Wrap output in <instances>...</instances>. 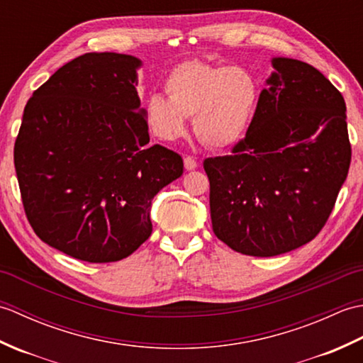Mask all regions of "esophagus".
<instances>
[{"instance_id":"obj_1","label":"esophagus","mask_w":363,"mask_h":363,"mask_svg":"<svg viewBox=\"0 0 363 363\" xmlns=\"http://www.w3.org/2000/svg\"><path fill=\"white\" fill-rule=\"evenodd\" d=\"M184 167H186L187 172H191V169H195L198 167V162L195 157L187 156V157H184Z\"/></svg>"}]
</instances>
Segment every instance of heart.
I'll use <instances>...</instances> for the list:
<instances>
[{
  "label": "heart",
  "instance_id": "1",
  "mask_svg": "<svg viewBox=\"0 0 363 363\" xmlns=\"http://www.w3.org/2000/svg\"><path fill=\"white\" fill-rule=\"evenodd\" d=\"M168 96L152 94L146 101V121L162 140L173 142L194 118L195 135L213 150L242 140L256 112L259 82L245 67L189 60L174 67L165 81Z\"/></svg>",
  "mask_w": 363,
  "mask_h": 363
}]
</instances>
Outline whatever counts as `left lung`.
I'll return each instance as SVG.
<instances>
[{
  "mask_svg": "<svg viewBox=\"0 0 363 363\" xmlns=\"http://www.w3.org/2000/svg\"><path fill=\"white\" fill-rule=\"evenodd\" d=\"M272 65L243 140L229 156L204 160L215 235L256 257L315 238L351 164L340 91L301 60L273 57Z\"/></svg>",
  "mask_w": 363,
  "mask_h": 363,
  "instance_id": "1",
  "label": "left lung"
}]
</instances>
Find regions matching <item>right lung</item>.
Returning a JSON list of instances; mask_svg holds the SVG:
<instances>
[{
  "label": "right lung",
  "instance_id": "right-lung-1",
  "mask_svg": "<svg viewBox=\"0 0 363 363\" xmlns=\"http://www.w3.org/2000/svg\"><path fill=\"white\" fill-rule=\"evenodd\" d=\"M140 67L129 54H82L23 112L13 164L26 217L40 240L74 259L130 256L152 233V198L184 172L179 154L148 145Z\"/></svg>",
  "mask_w": 363,
  "mask_h": 363
}]
</instances>
